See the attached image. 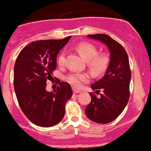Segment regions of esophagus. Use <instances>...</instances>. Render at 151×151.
<instances>
[{"label":"esophagus","instance_id":"1","mask_svg":"<svg viewBox=\"0 0 151 151\" xmlns=\"http://www.w3.org/2000/svg\"><path fill=\"white\" fill-rule=\"evenodd\" d=\"M73 92H74L75 94H77V93H79V92H81V91L80 90L76 89V88H73Z\"/></svg>","mask_w":151,"mask_h":151}]
</instances>
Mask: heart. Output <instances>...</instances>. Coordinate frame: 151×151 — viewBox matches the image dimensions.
<instances>
[{"mask_svg":"<svg viewBox=\"0 0 151 151\" xmlns=\"http://www.w3.org/2000/svg\"><path fill=\"white\" fill-rule=\"evenodd\" d=\"M79 53L87 60V64L91 72L95 74H101L105 72L109 65V57L104 53H98V49L95 45L88 42H80L76 46ZM65 62V52H62L57 57V64L64 65ZM67 79L75 87H80L83 83L89 81L90 76L87 73H72Z\"/></svg>","mask_w":151,"mask_h":151,"instance_id":"heart-1","label":"heart"}]
</instances>
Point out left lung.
Instances as JSON below:
<instances>
[{
	"mask_svg": "<svg viewBox=\"0 0 151 151\" xmlns=\"http://www.w3.org/2000/svg\"><path fill=\"white\" fill-rule=\"evenodd\" d=\"M89 38L105 43L110 51V61L105 76L91 85L97 97L91 93V102L86 109L88 119L99 124L112 122L122 114L127 105L130 96V82L131 73L129 60L125 50L119 42L106 34L88 35Z\"/></svg>",
	"mask_w": 151,
	"mask_h": 151,
	"instance_id": "left-lung-1",
	"label": "left lung"
}]
</instances>
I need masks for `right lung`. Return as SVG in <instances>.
Here are the masks:
<instances>
[{"label": "right lung", "mask_w": 151, "mask_h": 151, "mask_svg": "<svg viewBox=\"0 0 151 151\" xmlns=\"http://www.w3.org/2000/svg\"><path fill=\"white\" fill-rule=\"evenodd\" d=\"M71 37L31 42L18 55L14 71V86L18 103L26 117L40 127H52L63 119L66 101L73 90L68 82L60 81L53 91L46 89L52 78L56 56Z\"/></svg>", "instance_id": "obj_1"}]
</instances>
